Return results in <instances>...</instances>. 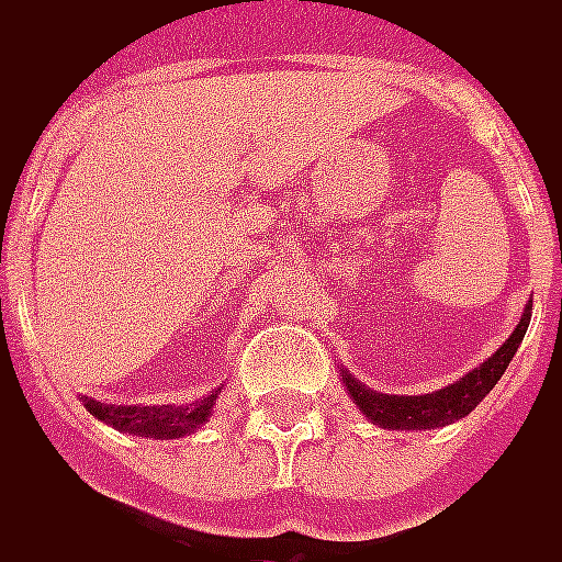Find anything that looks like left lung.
<instances>
[{"mask_svg": "<svg viewBox=\"0 0 562 562\" xmlns=\"http://www.w3.org/2000/svg\"><path fill=\"white\" fill-rule=\"evenodd\" d=\"M529 318H532V300L529 306L522 308V318L519 325L514 327V334L507 340L501 342V349L485 359L480 368H473L470 374H464L461 380L448 383L436 393L424 395H386L378 393V390H368L361 386L359 380L352 378L349 371H340L342 383L349 395L356 398L359 412L378 424L383 430H432V427H446L451 420H461L467 414L473 412L485 395L492 393V386L498 383L501 374L507 371L510 359L517 356L519 342L526 337V327H529Z\"/></svg>", "mask_w": 562, "mask_h": 562, "instance_id": "obj_1", "label": "left lung"}]
</instances>
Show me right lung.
Wrapping results in <instances>:
<instances>
[{
    "mask_svg": "<svg viewBox=\"0 0 562 562\" xmlns=\"http://www.w3.org/2000/svg\"><path fill=\"white\" fill-rule=\"evenodd\" d=\"M222 386L213 395H203L201 402L191 405H104L95 398H82L92 417L111 424L114 430L145 436V439H179L198 432L210 420L213 405L220 398Z\"/></svg>",
    "mask_w": 562,
    "mask_h": 562,
    "instance_id": "obj_1",
    "label": "right lung"
}]
</instances>
